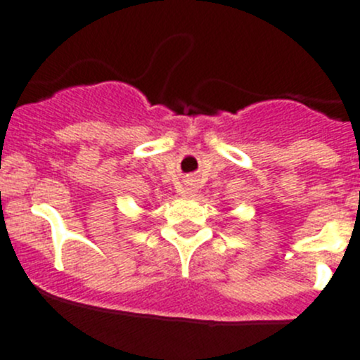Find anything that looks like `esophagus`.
Masks as SVG:
<instances>
[{
    "mask_svg": "<svg viewBox=\"0 0 360 360\" xmlns=\"http://www.w3.org/2000/svg\"><path fill=\"white\" fill-rule=\"evenodd\" d=\"M186 195L190 197V195H193V188H186Z\"/></svg>",
    "mask_w": 360,
    "mask_h": 360,
    "instance_id": "1",
    "label": "esophagus"
}]
</instances>
